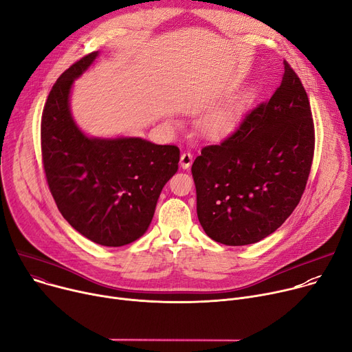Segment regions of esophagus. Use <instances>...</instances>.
Returning <instances> with one entry per match:
<instances>
[{
	"label": "esophagus",
	"mask_w": 352,
	"mask_h": 352,
	"mask_svg": "<svg viewBox=\"0 0 352 352\" xmlns=\"http://www.w3.org/2000/svg\"><path fill=\"white\" fill-rule=\"evenodd\" d=\"M179 163H181V167H182L184 170H188V168L190 167V164L194 163V155L190 154V153H182V154H181Z\"/></svg>",
	"instance_id": "1"
}]
</instances>
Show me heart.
Instances as JSON below:
<instances>
[{"instance_id": "1", "label": "heart", "mask_w": 352, "mask_h": 352, "mask_svg": "<svg viewBox=\"0 0 352 352\" xmlns=\"http://www.w3.org/2000/svg\"><path fill=\"white\" fill-rule=\"evenodd\" d=\"M239 108L228 105L209 113L204 120V131L209 138L223 139L233 132L239 119Z\"/></svg>"}]
</instances>
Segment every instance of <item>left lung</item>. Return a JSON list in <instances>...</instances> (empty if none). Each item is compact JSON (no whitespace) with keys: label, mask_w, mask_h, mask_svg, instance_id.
<instances>
[{"label":"left lung","mask_w":352,"mask_h":352,"mask_svg":"<svg viewBox=\"0 0 352 352\" xmlns=\"http://www.w3.org/2000/svg\"><path fill=\"white\" fill-rule=\"evenodd\" d=\"M314 155V123L305 87L283 60L272 97L237 129L202 148L192 164L197 212L205 233L226 245L257 243L298 206Z\"/></svg>","instance_id":"obj_1"}]
</instances>
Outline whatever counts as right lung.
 <instances>
[{"instance_id": "add662e5", "label": "right lung", "mask_w": 352, "mask_h": 352, "mask_svg": "<svg viewBox=\"0 0 352 352\" xmlns=\"http://www.w3.org/2000/svg\"><path fill=\"white\" fill-rule=\"evenodd\" d=\"M97 56L77 60L49 92L41 122L42 163L63 217L88 240L120 247L147 230L163 186L178 170L179 148L81 133L69 108L70 88Z\"/></svg>"}]
</instances>
